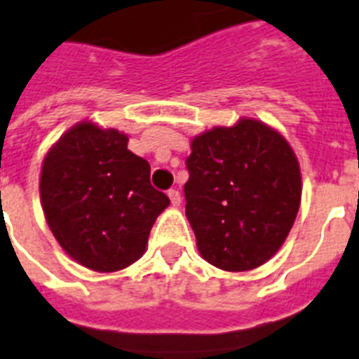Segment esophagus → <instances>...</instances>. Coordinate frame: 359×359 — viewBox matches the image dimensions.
<instances>
[{"label": "esophagus", "instance_id": "1", "mask_svg": "<svg viewBox=\"0 0 359 359\" xmlns=\"http://www.w3.org/2000/svg\"><path fill=\"white\" fill-rule=\"evenodd\" d=\"M168 198H170V202L174 208H177V205L182 203V194H180L177 189H170V191H168Z\"/></svg>", "mask_w": 359, "mask_h": 359}]
</instances>
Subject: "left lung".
I'll use <instances>...</instances> for the list:
<instances>
[{"label":"left lung","mask_w":359,"mask_h":359,"mask_svg":"<svg viewBox=\"0 0 359 359\" xmlns=\"http://www.w3.org/2000/svg\"><path fill=\"white\" fill-rule=\"evenodd\" d=\"M185 213L198 250L222 271L271 259L297 219L302 180L291 146L257 120L215 128L193 140Z\"/></svg>","instance_id":"1"}]
</instances>
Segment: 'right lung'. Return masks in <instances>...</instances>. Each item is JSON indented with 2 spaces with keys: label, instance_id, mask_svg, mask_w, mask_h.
<instances>
[{
  "label": "right lung",
  "instance_id": "right-lung-1",
  "mask_svg": "<svg viewBox=\"0 0 359 359\" xmlns=\"http://www.w3.org/2000/svg\"><path fill=\"white\" fill-rule=\"evenodd\" d=\"M40 200L66 254L98 272L139 259L151 226L170 203L151 187L150 165L128 150V137L90 122L72 128L48 151Z\"/></svg>",
  "mask_w": 359,
  "mask_h": 359
}]
</instances>
